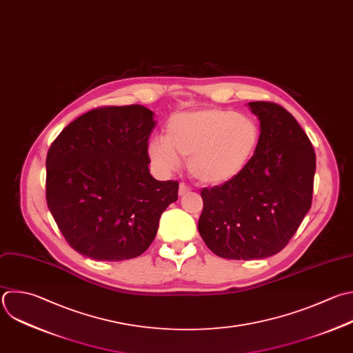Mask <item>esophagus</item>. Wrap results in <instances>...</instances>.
Instances as JSON below:
<instances>
[{
  "label": "esophagus",
  "instance_id": "1",
  "mask_svg": "<svg viewBox=\"0 0 353 353\" xmlns=\"http://www.w3.org/2000/svg\"><path fill=\"white\" fill-rule=\"evenodd\" d=\"M190 190H192V189H190L186 183H181L178 193H179V196H185V194H188Z\"/></svg>",
  "mask_w": 353,
  "mask_h": 353
}]
</instances>
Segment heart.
Listing matches in <instances>:
<instances>
[{
  "instance_id": "b5f03b06",
  "label": "heart",
  "mask_w": 353,
  "mask_h": 353,
  "mask_svg": "<svg viewBox=\"0 0 353 353\" xmlns=\"http://www.w3.org/2000/svg\"><path fill=\"white\" fill-rule=\"evenodd\" d=\"M261 130L248 116L222 108H200L172 114L165 135L148 143V156L161 172L188 160L190 174L203 183L221 185L237 178L252 161Z\"/></svg>"
}]
</instances>
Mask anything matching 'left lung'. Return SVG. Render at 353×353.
<instances>
[{
  "mask_svg": "<svg viewBox=\"0 0 353 353\" xmlns=\"http://www.w3.org/2000/svg\"><path fill=\"white\" fill-rule=\"evenodd\" d=\"M261 142L234 179L201 190L199 233L228 259H261L280 252L312 205L316 156L296 120L272 102H250Z\"/></svg>",
  "mask_w": 353,
  "mask_h": 353,
  "instance_id": "obj_1",
  "label": "left lung"
}]
</instances>
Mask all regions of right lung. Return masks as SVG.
<instances>
[{"mask_svg":"<svg viewBox=\"0 0 353 353\" xmlns=\"http://www.w3.org/2000/svg\"><path fill=\"white\" fill-rule=\"evenodd\" d=\"M154 113L141 105L94 109L47 154V204L66 241L95 261L131 259L156 237L179 183L150 175Z\"/></svg>","mask_w":353,"mask_h":353,"instance_id":"1","label":"right lung"}]
</instances>
